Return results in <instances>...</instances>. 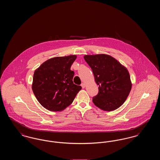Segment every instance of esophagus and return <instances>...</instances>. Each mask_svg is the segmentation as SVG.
Segmentation results:
<instances>
[{
  "label": "esophagus",
  "mask_w": 160,
  "mask_h": 160,
  "mask_svg": "<svg viewBox=\"0 0 160 160\" xmlns=\"http://www.w3.org/2000/svg\"><path fill=\"white\" fill-rule=\"evenodd\" d=\"M81 86L82 87L83 89H84V88H85V86H85V84L84 83H82L81 84Z\"/></svg>",
  "instance_id": "34e87169"
}]
</instances>
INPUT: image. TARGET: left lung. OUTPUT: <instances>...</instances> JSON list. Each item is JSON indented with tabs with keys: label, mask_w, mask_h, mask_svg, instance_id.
I'll return each instance as SVG.
<instances>
[{
	"label": "left lung",
	"mask_w": 160,
	"mask_h": 160,
	"mask_svg": "<svg viewBox=\"0 0 160 160\" xmlns=\"http://www.w3.org/2000/svg\"><path fill=\"white\" fill-rule=\"evenodd\" d=\"M84 59L99 86L98 94L92 99L93 104L104 111H112L121 106L132 86L127 69L107 54L85 55Z\"/></svg>",
	"instance_id": "left-lung-1"
}]
</instances>
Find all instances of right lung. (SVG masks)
<instances>
[{"instance_id": "1", "label": "right lung", "mask_w": 160, "mask_h": 160, "mask_svg": "<svg viewBox=\"0 0 160 160\" xmlns=\"http://www.w3.org/2000/svg\"><path fill=\"white\" fill-rule=\"evenodd\" d=\"M77 56L56 57L44 62L33 74L32 91L39 102L48 110L62 111L74 101L81 86L73 83L70 68Z\"/></svg>"}]
</instances>
